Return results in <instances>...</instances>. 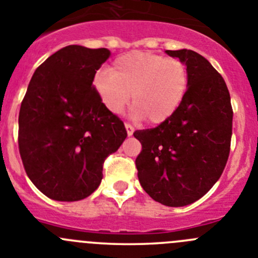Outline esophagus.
<instances>
[{"instance_id":"34e87169","label":"esophagus","mask_w":258,"mask_h":258,"mask_svg":"<svg viewBox=\"0 0 258 258\" xmlns=\"http://www.w3.org/2000/svg\"><path fill=\"white\" fill-rule=\"evenodd\" d=\"M124 127H126L127 135H128V136H132V134H134V131H135L134 127H132L130 123H124Z\"/></svg>"}]
</instances>
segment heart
Segmentation results:
<instances>
[{
	"mask_svg": "<svg viewBox=\"0 0 258 258\" xmlns=\"http://www.w3.org/2000/svg\"><path fill=\"white\" fill-rule=\"evenodd\" d=\"M188 69L183 61L149 52H130L114 59L110 70L94 76L93 85L103 105L119 114L132 94L135 118L149 124L168 121L178 110L188 89Z\"/></svg>",
	"mask_w": 258,
	"mask_h": 258,
	"instance_id": "1",
	"label": "heart"
}]
</instances>
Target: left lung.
I'll list each match as a JSON object with an SVG mask.
<instances>
[{"instance_id":"obj_1","label":"left lung","mask_w":258,"mask_h":258,"mask_svg":"<svg viewBox=\"0 0 258 258\" xmlns=\"http://www.w3.org/2000/svg\"><path fill=\"white\" fill-rule=\"evenodd\" d=\"M188 69V89L177 112L159 126L137 130V177L146 194L165 206L201 199L220 178L230 151L233 108L221 75L191 49L167 50Z\"/></svg>"}]
</instances>
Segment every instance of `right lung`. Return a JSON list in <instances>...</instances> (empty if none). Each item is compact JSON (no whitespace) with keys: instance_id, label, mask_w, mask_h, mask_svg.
<instances>
[{"instance_id":"obj_1","label":"right lung","mask_w":258,"mask_h":258,"mask_svg":"<svg viewBox=\"0 0 258 258\" xmlns=\"http://www.w3.org/2000/svg\"><path fill=\"white\" fill-rule=\"evenodd\" d=\"M109 54L107 48L67 45L29 83L19 113V151L28 177L49 199L90 196L104 160L127 137L121 118L103 105L93 85Z\"/></svg>"}]
</instances>
